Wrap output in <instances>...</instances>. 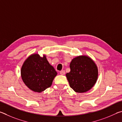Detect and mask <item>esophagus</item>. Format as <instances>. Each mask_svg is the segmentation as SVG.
Masks as SVG:
<instances>
[{"mask_svg":"<svg viewBox=\"0 0 122 122\" xmlns=\"http://www.w3.org/2000/svg\"><path fill=\"white\" fill-rule=\"evenodd\" d=\"M60 74L62 75H64L65 74V71H64V70H62V71H60Z\"/></svg>","mask_w":122,"mask_h":122,"instance_id":"esophagus-1","label":"esophagus"}]
</instances>
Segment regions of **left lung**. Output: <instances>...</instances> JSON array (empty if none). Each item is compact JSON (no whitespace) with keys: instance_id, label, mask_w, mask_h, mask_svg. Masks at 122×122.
<instances>
[{"instance_id":"8db88e82","label":"left lung","mask_w":122,"mask_h":122,"mask_svg":"<svg viewBox=\"0 0 122 122\" xmlns=\"http://www.w3.org/2000/svg\"><path fill=\"white\" fill-rule=\"evenodd\" d=\"M71 71L66 74L69 86L76 92L90 90L98 78V68L95 62L86 55L74 57L70 63Z\"/></svg>"}]
</instances>
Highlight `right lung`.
Listing matches in <instances>:
<instances>
[{"label":"right lung","mask_w":122,"mask_h":122,"mask_svg":"<svg viewBox=\"0 0 122 122\" xmlns=\"http://www.w3.org/2000/svg\"><path fill=\"white\" fill-rule=\"evenodd\" d=\"M57 72L47 60L34 53L29 56L22 65L21 76L27 87L34 92H41L50 87Z\"/></svg>","instance_id":"obj_1"}]
</instances>
